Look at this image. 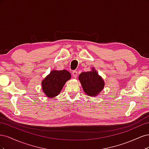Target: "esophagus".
<instances>
[{
  "label": "esophagus",
  "mask_w": 149,
  "mask_h": 149,
  "mask_svg": "<svg viewBox=\"0 0 149 149\" xmlns=\"http://www.w3.org/2000/svg\"><path fill=\"white\" fill-rule=\"evenodd\" d=\"M72 75H73L74 78H76L78 76V71L76 70L73 71V72H72Z\"/></svg>",
  "instance_id": "34e87169"
}]
</instances>
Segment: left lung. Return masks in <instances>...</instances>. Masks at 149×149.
Here are the masks:
<instances>
[{"label":"left lung","instance_id":"left-lung-1","mask_svg":"<svg viewBox=\"0 0 149 149\" xmlns=\"http://www.w3.org/2000/svg\"><path fill=\"white\" fill-rule=\"evenodd\" d=\"M78 78L84 92L89 96H97L104 87V81L94 67L91 71L83 72Z\"/></svg>","mask_w":149,"mask_h":149}]
</instances>
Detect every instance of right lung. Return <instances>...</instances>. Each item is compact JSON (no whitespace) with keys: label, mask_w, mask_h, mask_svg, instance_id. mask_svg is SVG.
Masks as SVG:
<instances>
[{"label":"right lung","mask_w":149,"mask_h":149,"mask_svg":"<svg viewBox=\"0 0 149 149\" xmlns=\"http://www.w3.org/2000/svg\"><path fill=\"white\" fill-rule=\"evenodd\" d=\"M71 78V75L68 71L52 70L42 80V91L47 97H55L60 93L66 82Z\"/></svg>","instance_id":"obj_1"}]
</instances>
